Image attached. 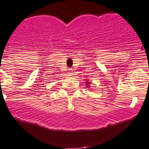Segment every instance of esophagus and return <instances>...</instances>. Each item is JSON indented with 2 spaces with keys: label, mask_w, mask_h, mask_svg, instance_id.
<instances>
[{
  "label": "esophagus",
  "mask_w": 149,
  "mask_h": 149,
  "mask_svg": "<svg viewBox=\"0 0 149 149\" xmlns=\"http://www.w3.org/2000/svg\"><path fill=\"white\" fill-rule=\"evenodd\" d=\"M69 74L70 75H72V69H69Z\"/></svg>",
  "instance_id": "34e87169"
}]
</instances>
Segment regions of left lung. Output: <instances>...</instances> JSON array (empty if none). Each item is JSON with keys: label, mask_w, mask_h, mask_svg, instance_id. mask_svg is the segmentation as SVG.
Masks as SVG:
<instances>
[{"label": "left lung", "mask_w": 149, "mask_h": 149, "mask_svg": "<svg viewBox=\"0 0 149 149\" xmlns=\"http://www.w3.org/2000/svg\"><path fill=\"white\" fill-rule=\"evenodd\" d=\"M90 83H91V82H90L88 80H87V82H85V84H86V86L88 87V88H90Z\"/></svg>", "instance_id": "obj_1"}]
</instances>
